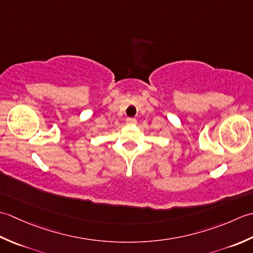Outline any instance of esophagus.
<instances>
[{
  "instance_id": "1",
  "label": "esophagus",
  "mask_w": 253,
  "mask_h": 253,
  "mask_svg": "<svg viewBox=\"0 0 253 253\" xmlns=\"http://www.w3.org/2000/svg\"><path fill=\"white\" fill-rule=\"evenodd\" d=\"M126 122L127 126H134V125H136V119H133V118H127Z\"/></svg>"
}]
</instances>
